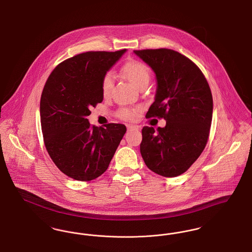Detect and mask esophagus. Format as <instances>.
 <instances>
[{"instance_id":"1","label":"esophagus","mask_w":252,"mask_h":252,"mask_svg":"<svg viewBox=\"0 0 252 252\" xmlns=\"http://www.w3.org/2000/svg\"><path fill=\"white\" fill-rule=\"evenodd\" d=\"M127 129H128V130H131V129H138V126H133V125H128V126H127Z\"/></svg>"}]
</instances>
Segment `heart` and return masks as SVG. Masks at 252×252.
I'll list each match as a JSON object with an SVG mask.
<instances>
[{
    "instance_id": "obj_1",
    "label": "heart",
    "mask_w": 252,
    "mask_h": 252,
    "mask_svg": "<svg viewBox=\"0 0 252 252\" xmlns=\"http://www.w3.org/2000/svg\"><path fill=\"white\" fill-rule=\"evenodd\" d=\"M122 72L125 76L128 79V81L139 88L145 82H149L150 79V71L149 68L141 61L131 60L126 62L123 68ZM113 88V76L110 72L104 75L102 79V94L107 97L111 94ZM119 116L126 120H133L137 116L136 108H123L119 110Z\"/></svg>"
}]
</instances>
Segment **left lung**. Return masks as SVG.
I'll return each instance as SVG.
<instances>
[{
    "label": "left lung",
    "instance_id": "1",
    "mask_svg": "<svg viewBox=\"0 0 252 252\" xmlns=\"http://www.w3.org/2000/svg\"><path fill=\"white\" fill-rule=\"evenodd\" d=\"M134 54L155 73V101L146 117H160L164 127L144 126L140 150L151 171L174 178L187 171L206 146L213 119V95L199 68L170 49Z\"/></svg>",
    "mask_w": 252,
    "mask_h": 252
}]
</instances>
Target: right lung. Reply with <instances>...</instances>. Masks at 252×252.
<instances>
[{
	"mask_svg": "<svg viewBox=\"0 0 252 252\" xmlns=\"http://www.w3.org/2000/svg\"><path fill=\"white\" fill-rule=\"evenodd\" d=\"M126 52H87L51 72L39 112L45 147L55 164L73 180L90 181L107 169L126 132L122 124L91 126L90 108L103 101L102 79Z\"/></svg>",
	"mask_w": 252,
	"mask_h": 252,
	"instance_id": "obj_1",
	"label": "right lung"
}]
</instances>
